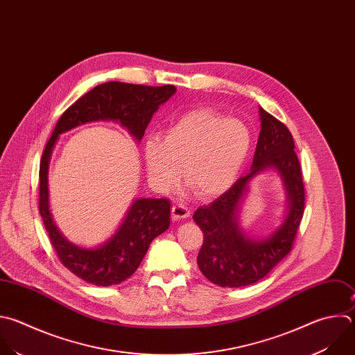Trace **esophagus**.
I'll return each mask as SVG.
<instances>
[{"mask_svg":"<svg viewBox=\"0 0 355 355\" xmlns=\"http://www.w3.org/2000/svg\"><path fill=\"white\" fill-rule=\"evenodd\" d=\"M189 216H191V210H189L187 206H184V205H175V206H173V209H171V217H173L174 220L187 218V217H189Z\"/></svg>","mask_w":355,"mask_h":355,"instance_id":"esophagus-1","label":"esophagus"}]
</instances>
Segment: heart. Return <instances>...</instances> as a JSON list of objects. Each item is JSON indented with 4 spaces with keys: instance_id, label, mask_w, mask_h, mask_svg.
I'll return each mask as SVG.
<instances>
[{
    "instance_id": "1",
    "label": "heart",
    "mask_w": 355,
    "mask_h": 355,
    "mask_svg": "<svg viewBox=\"0 0 355 355\" xmlns=\"http://www.w3.org/2000/svg\"><path fill=\"white\" fill-rule=\"evenodd\" d=\"M251 149L252 134L244 123L200 108L181 115L164 139L149 138L144 152L148 177L157 189H173L184 170L193 192L211 199L237 181Z\"/></svg>"
}]
</instances>
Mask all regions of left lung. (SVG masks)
<instances>
[{
	"label": "left lung",
	"instance_id": "obj_1",
	"mask_svg": "<svg viewBox=\"0 0 355 355\" xmlns=\"http://www.w3.org/2000/svg\"><path fill=\"white\" fill-rule=\"evenodd\" d=\"M261 134L251 173L192 216L203 232L198 254V266L203 276L220 287L251 286L282 262L293 250L304 216L305 188L294 139L288 128L272 114L259 108ZM279 171L289 196V213L285 223L269 239L257 242L239 230L236 210L249 181L261 171Z\"/></svg>",
	"mask_w": 355,
	"mask_h": 355
}]
</instances>
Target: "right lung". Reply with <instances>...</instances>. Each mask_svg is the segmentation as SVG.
<instances>
[{
    "mask_svg": "<svg viewBox=\"0 0 355 355\" xmlns=\"http://www.w3.org/2000/svg\"><path fill=\"white\" fill-rule=\"evenodd\" d=\"M174 93L173 85L146 86L114 80L101 83L64 111L46 145L39 171L40 216L60 262L90 284L101 287L120 284L137 272L150 243L170 225V200L137 199L110 241L94 250L76 247L62 237L49 210L47 173L53 148L60 134L98 120L118 121L141 141L159 105Z\"/></svg>",
    "mask_w": 355,
    "mask_h": 355,
    "instance_id": "1",
    "label": "right lung"
}]
</instances>
